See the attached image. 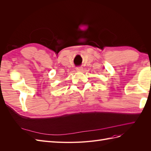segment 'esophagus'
Masks as SVG:
<instances>
[{"mask_svg": "<svg viewBox=\"0 0 151 151\" xmlns=\"http://www.w3.org/2000/svg\"><path fill=\"white\" fill-rule=\"evenodd\" d=\"M76 69L77 71H81V70H83V67H77Z\"/></svg>", "mask_w": 151, "mask_h": 151, "instance_id": "34e87169", "label": "esophagus"}]
</instances>
